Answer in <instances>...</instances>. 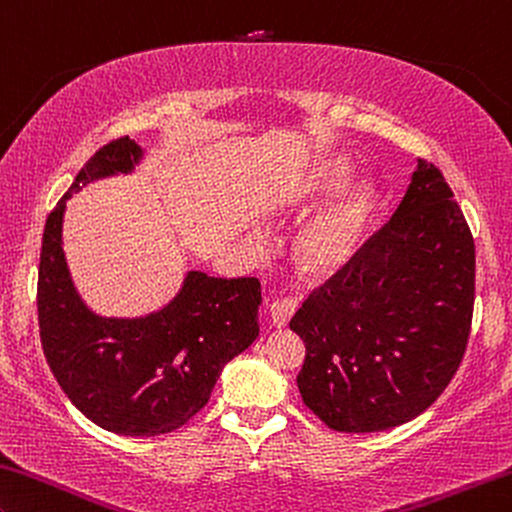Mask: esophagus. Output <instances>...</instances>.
I'll return each instance as SVG.
<instances>
[{"label": "esophagus", "instance_id": "34e87169", "mask_svg": "<svg viewBox=\"0 0 512 512\" xmlns=\"http://www.w3.org/2000/svg\"><path fill=\"white\" fill-rule=\"evenodd\" d=\"M297 306H300L297 297H279V300H274L270 304V316H272L274 327H286L288 320L295 316Z\"/></svg>", "mask_w": 512, "mask_h": 512}]
</instances>
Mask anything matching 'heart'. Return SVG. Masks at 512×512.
I'll use <instances>...</instances> for the list:
<instances>
[{"label":"heart","mask_w":512,"mask_h":512,"mask_svg":"<svg viewBox=\"0 0 512 512\" xmlns=\"http://www.w3.org/2000/svg\"><path fill=\"white\" fill-rule=\"evenodd\" d=\"M345 167L329 162L318 176L316 190L329 192L341 183ZM375 194L368 185H355L304 226L300 235L302 263L313 272H329L343 265L355 251L371 217Z\"/></svg>","instance_id":"1"}]
</instances>
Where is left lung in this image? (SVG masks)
I'll return each instance as SVG.
<instances>
[{"label":"left lung","instance_id":"8db88e82","mask_svg":"<svg viewBox=\"0 0 512 512\" xmlns=\"http://www.w3.org/2000/svg\"><path fill=\"white\" fill-rule=\"evenodd\" d=\"M474 238L451 187L419 157L380 231L306 297L290 329L306 345L302 400L338 432H380L426 412L465 357Z\"/></svg>","mask_w":512,"mask_h":512}]
</instances>
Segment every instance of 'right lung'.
<instances>
[{
	"instance_id": "obj_1",
	"label": "right lung",
	"mask_w": 512,
	"mask_h": 512,
	"mask_svg": "<svg viewBox=\"0 0 512 512\" xmlns=\"http://www.w3.org/2000/svg\"><path fill=\"white\" fill-rule=\"evenodd\" d=\"M139 157L130 137L112 139L47 215L36 304L45 361L70 403L116 435L155 437L203 410L222 368L256 341L261 281L187 272L174 302L146 318H100L86 309L61 247L66 201L91 180L128 174Z\"/></svg>"
}]
</instances>
